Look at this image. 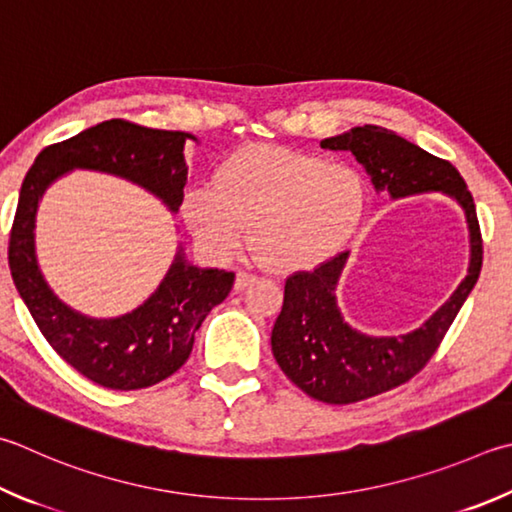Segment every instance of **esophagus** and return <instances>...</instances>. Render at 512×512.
Here are the masks:
<instances>
[{
    "label": "esophagus",
    "mask_w": 512,
    "mask_h": 512,
    "mask_svg": "<svg viewBox=\"0 0 512 512\" xmlns=\"http://www.w3.org/2000/svg\"><path fill=\"white\" fill-rule=\"evenodd\" d=\"M253 282H255V275L239 271V273H237V277H235V291H244V288H246V286H250Z\"/></svg>",
    "instance_id": "esophagus-1"
}]
</instances>
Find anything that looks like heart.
<instances>
[{"instance_id": "obj_1", "label": "heart", "mask_w": 512, "mask_h": 512, "mask_svg": "<svg viewBox=\"0 0 512 512\" xmlns=\"http://www.w3.org/2000/svg\"><path fill=\"white\" fill-rule=\"evenodd\" d=\"M367 188L356 167L277 145H246L215 167L212 183L183 194L181 212L197 244L226 262L253 246L277 273L329 262L356 230Z\"/></svg>"}]
</instances>
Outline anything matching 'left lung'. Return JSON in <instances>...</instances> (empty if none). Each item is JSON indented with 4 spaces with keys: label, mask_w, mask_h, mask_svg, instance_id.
I'll list each match as a JSON object with an SVG mask.
<instances>
[{
    "label": "left lung",
    "mask_w": 512,
    "mask_h": 512,
    "mask_svg": "<svg viewBox=\"0 0 512 512\" xmlns=\"http://www.w3.org/2000/svg\"><path fill=\"white\" fill-rule=\"evenodd\" d=\"M320 147L351 152L371 176L376 192L387 190L392 199L425 192L448 194L466 212L470 230L468 275L432 318L398 338L367 336L342 318L336 288L349 253L288 277L282 313L271 336L277 365L315 401L349 405L407 383L427 365L479 280L483 244L475 201L452 163L436 159L378 125L353 127L340 136L324 138Z\"/></svg>",
    "instance_id": "obj_1"
}]
</instances>
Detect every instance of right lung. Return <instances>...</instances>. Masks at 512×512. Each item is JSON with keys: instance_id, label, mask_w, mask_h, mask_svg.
I'll use <instances>...</instances> for the list:
<instances>
[{"instance_id": "1", "label": "right lung", "mask_w": 512, "mask_h": 512, "mask_svg": "<svg viewBox=\"0 0 512 512\" xmlns=\"http://www.w3.org/2000/svg\"><path fill=\"white\" fill-rule=\"evenodd\" d=\"M192 134L105 120L67 141L44 147L26 172L8 241L17 293L46 342L82 376L107 389H143L172 376L190 358L194 333L228 297L235 273L197 268L179 246L159 288L132 313L89 318L73 311L46 284L35 257V215L46 188L71 170L120 176L159 197L170 212L188 181L183 147Z\"/></svg>"}]
</instances>
